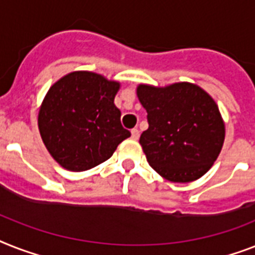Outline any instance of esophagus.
<instances>
[{
  "label": "esophagus",
  "mask_w": 255,
  "mask_h": 255,
  "mask_svg": "<svg viewBox=\"0 0 255 255\" xmlns=\"http://www.w3.org/2000/svg\"><path fill=\"white\" fill-rule=\"evenodd\" d=\"M131 134L133 140H138V137H140V131H138L137 128H133L131 131Z\"/></svg>",
  "instance_id": "esophagus-1"
}]
</instances>
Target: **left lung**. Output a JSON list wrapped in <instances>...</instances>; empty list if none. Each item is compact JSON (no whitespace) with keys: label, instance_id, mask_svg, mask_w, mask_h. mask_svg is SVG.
<instances>
[{"label":"left lung","instance_id":"1","mask_svg":"<svg viewBox=\"0 0 255 255\" xmlns=\"http://www.w3.org/2000/svg\"><path fill=\"white\" fill-rule=\"evenodd\" d=\"M149 127L140 136L146 161L167 181L186 183L204 175L224 144L225 126L216 102L198 85H138Z\"/></svg>","mask_w":255,"mask_h":255}]
</instances>
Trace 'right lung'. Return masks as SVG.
<instances>
[{
  "label": "right lung",
  "instance_id": "obj_1",
  "mask_svg": "<svg viewBox=\"0 0 255 255\" xmlns=\"http://www.w3.org/2000/svg\"><path fill=\"white\" fill-rule=\"evenodd\" d=\"M121 84L78 70L49 88L39 110L38 126L49 154L64 169L85 171L105 162L131 132L114 105Z\"/></svg>",
  "mask_w": 255,
  "mask_h": 255
}]
</instances>
